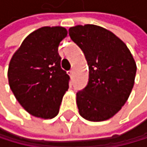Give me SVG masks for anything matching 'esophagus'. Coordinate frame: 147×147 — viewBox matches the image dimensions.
I'll use <instances>...</instances> for the list:
<instances>
[{
	"label": "esophagus",
	"mask_w": 147,
	"mask_h": 147,
	"mask_svg": "<svg viewBox=\"0 0 147 147\" xmlns=\"http://www.w3.org/2000/svg\"><path fill=\"white\" fill-rule=\"evenodd\" d=\"M68 74H69L70 76L73 78V76H74V70H70L69 72H68Z\"/></svg>",
	"instance_id": "esophagus-1"
}]
</instances>
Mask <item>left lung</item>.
Returning a JSON list of instances; mask_svg holds the SVG:
<instances>
[{"mask_svg": "<svg viewBox=\"0 0 147 147\" xmlns=\"http://www.w3.org/2000/svg\"><path fill=\"white\" fill-rule=\"evenodd\" d=\"M69 35L85 53L89 81L76 93L79 114L90 121L112 118L125 104L134 85L136 63L126 44L96 25L70 27Z\"/></svg>", "mask_w": 147, "mask_h": 147, "instance_id": "1", "label": "left lung"}]
</instances>
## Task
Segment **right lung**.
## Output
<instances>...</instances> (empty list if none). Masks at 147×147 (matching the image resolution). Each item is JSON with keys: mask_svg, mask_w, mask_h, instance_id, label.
Instances as JSON below:
<instances>
[{"mask_svg": "<svg viewBox=\"0 0 147 147\" xmlns=\"http://www.w3.org/2000/svg\"><path fill=\"white\" fill-rule=\"evenodd\" d=\"M62 26H43L30 33L13 53L8 67L11 90L32 116L52 119L69 88V75L61 67L58 47L67 36Z\"/></svg>", "mask_w": 147, "mask_h": 147, "instance_id": "1", "label": "right lung"}]
</instances>
